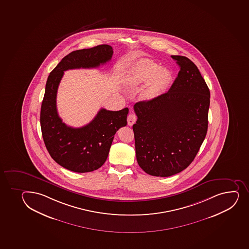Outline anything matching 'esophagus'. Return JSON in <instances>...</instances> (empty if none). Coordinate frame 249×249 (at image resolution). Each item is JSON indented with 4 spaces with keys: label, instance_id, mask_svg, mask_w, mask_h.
Returning <instances> with one entry per match:
<instances>
[{
    "label": "esophagus",
    "instance_id": "1",
    "mask_svg": "<svg viewBox=\"0 0 249 249\" xmlns=\"http://www.w3.org/2000/svg\"><path fill=\"white\" fill-rule=\"evenodd\" d=\"M136 119H137V117L135 113H130L127 117V123H128L129 126H132L134 123H136Z\"/></svg>",
    "mask_w": 249,
    "mask_h": 249
}]
</instances>
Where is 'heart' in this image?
I'll list each match as a JSON object with an SVG mask.
<instances>
[{"instance_id":"obj_1","label":"heart","mask_w":249,"mask_h":249,"mask_svg":"<svg viewBox=\"0 0 249 249\" xmlns=\"http://www.w3.org/2000/svg\"><path fill=\"white\" fill-rule=\"evenodd\" d=\"M143 91V98L146 100H153L165 92L172 83V75L167 68H159L158 65L149 61H141L131 69L126 82L136 86L148 82Z\"/></svg>"}]
</instances>
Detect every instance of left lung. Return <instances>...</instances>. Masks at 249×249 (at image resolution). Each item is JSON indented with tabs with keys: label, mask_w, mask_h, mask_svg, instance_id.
<instances>
[{
	"label": "left lung",
	"mask_w": 249,
	"mask_h": 249,
	"mask_svg": "<svg viewBox=\"0 0 249 249\" xmlns=\"http://www.w3.org/2000/svg\"><path fill=\"white\" fill-rule=\"evenodd\" d=\"M172 58L180 70L170 90L134 105L136 159L147 174L154 177H171L189 167L208 131V85L187 57Z\"/></svg>",
	"instance_id": "1"
}]
</instances>
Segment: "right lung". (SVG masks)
Returning a JSON list of instances; mask_svg holds the SVG:
<instances>
[{
  "label": "right lung",
  "mask_w": 249,
  "mask_h": 249,
  "mask_svg": "<svg viewBox=\"0 0 249 249\" xmlns=\"http://www.w3.org/2000/svg\"><path fill=\"white\" fill-rule=\"evenodd\" d=\"M113 53L112 46L108 45L71 52L62 59L47 78L40 115L44 143L52 159L72 172H93L105 163L114 135L127 124L129 109L101 108L88 125L80 128L67 126L57 112L59 82L64 71L98 68L109 61Z\"/></svg>",
  "instance_id": "obj_1"
}]
</instances>
